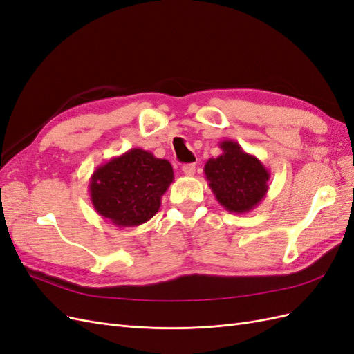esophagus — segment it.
Here are the masks:
<instances>
[{
  "label": "esophagus",
  "instance_id": "1",
  "mask_svg": "<svg viewBox=\"0 0 354 354\" xmlns=\"http://www.w3.org/2000/svg\"><path fill=\"white\" fill-rule=\"evenodd\" d=\"M195 169H196L195 164H186V165H183V173L186 176H194L195 174Z\"/></svg>",
  "mask_w": 354,
  "mask_h": 354
}]
</instances>
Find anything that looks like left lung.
<instances>
[{
	"label": "left lung",
	"mask_w": 354,
	"mask_h": 354,
	"mask_svg": "<svg viewBox=\"0 0 354 354\" xmlns=\"http://www.w3.org/2000/svg\"><path fill=\"white\" fill-rule=\"evenodd\" d=\"M218 146L221 155L209 158L203 167L208 186L229 212H250L269 192L270 171L236 142L223 140Z\"/></svg>",
	"instance_id": "obj_1"
}]
</instances>
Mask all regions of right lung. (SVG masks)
Returning <instances> with one entry per match:
<instances>
[{
  "label": "right lung",
  "mask_w": 354,
  "mask_h": 354,
  "mask_svg": "<svg viewBox=\"0 0 354 354\" xmlns=\"http://www.w3.org/2000/svg\"><path fill=\"white\" fill-rule=\"evenodd\" d=\"M174 181L167 159L134 147L93 171L88 195L95 212L116 227H134L151 220Z\"/></svg>",
  "instance_id": "obj_1"
}]
</instances>
